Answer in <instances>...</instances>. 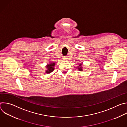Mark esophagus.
Here are the masks:
<instances>
[{
	"label": "esophagus",
	"instance_id": "esophagus-1",
	"mask_svg": "<svg viewBox=\"0 0 127 127\" xmlns=\"http://www.w3.org/2000/svg\"><path fill=\"white\" fill-rule=\"evenodd\" d=\"M63 59H67V58L66 57H63Z\"/></svg>",
	"mask_w": 127,
	"mask_h": 127
}]
</instances>
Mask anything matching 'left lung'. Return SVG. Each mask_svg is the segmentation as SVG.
I'll return each mask as SVG.
<instances>
[{"label":"left lung","instance_id":"1","mask_svg":"<svg viewBox=\"0 0 127 127\" xmlns=\"http://www.w3.org/2000/svg\"><path fill=\"white\" fill-rule=\"evenodd\" d=\"M78 70L81 71L83 70V68H82V64L81 63H80L79 65V66H78Z\"/></svg>","mask_w":127,"mask_h":127}]
</instances>
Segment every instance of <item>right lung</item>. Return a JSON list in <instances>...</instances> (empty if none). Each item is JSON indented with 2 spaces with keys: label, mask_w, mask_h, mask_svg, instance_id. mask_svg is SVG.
<instances>
[{
  "label": "right lung",
  "mask_w": 127,
  "mask_h": 127,
  "mask_svg": "<svg viewBox=\"0 0 127 127\" xmlns=\"http://www.w3.org/2000/svg\"><path fill=\"white\" fill-rule=\"evenodd\" d=\"M55 65V63L54 62H50V64H47L46 66L47 70L46 71V73L47 74H49L51 73L52 71L54 70V66Z\"/></svg>",
  "instance_id": "right-lung-1"
}]
</instances>
